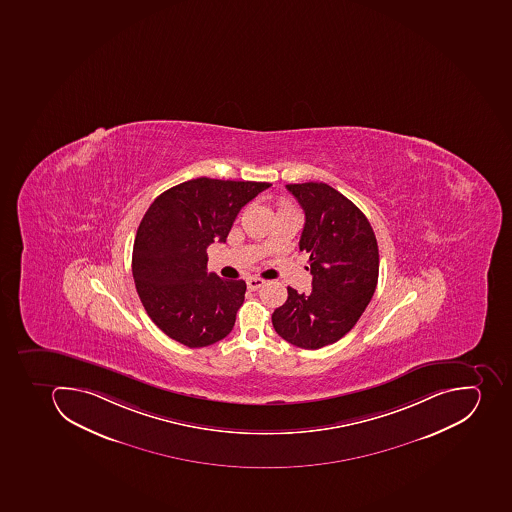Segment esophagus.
I'll return each instance as SVG.
<instances>
[{
  "label": "esophagus",
  "instance_id": "obj_1",
  "mask_svg": "<svg viewBox=\"0 0 512 512\" xmlns=\"http://www.w3.org/2000/svg\"><path fill=\"white\" fill-rule=\"evenodd\" d=\"M264 283H266V280L259 279V277H250V279L246 280V285H248L250 290H258Z\"/></svg>",
  "mask_w": 512,
  "mask_h": 512
}]
</instances>
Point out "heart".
<instances>
[{
  "label": "heart",
  "mask_w": 512,
  "mask_h": 512,
  "mask_svg": "<svg viewBox=\"0 0 512 512\" xmlns=\"http://www.w3.org/2000/svg\"><path fill=\"white\" fill-rule=\"evenodd\" d=\"M283 208H287V206H283Z\"/></svg>",
  "instance_id": "heart-1"
}]
</instances>
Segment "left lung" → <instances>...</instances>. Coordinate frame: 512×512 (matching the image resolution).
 Listing matches in <instances>:
<instances>
[{"mask_svg":"<svg viewBox=\"0 0 512 512\" xmlns=\"http://www.w3.org/2000/svg\"><path fill=\"white\" fill-rule=\"evenodd\" d=\"M287 190L306 216L300 250L309 254L312 291L288 287L272 325L291 345L324 348L345 337L372 300L379 246L361 209L327 183H290Z\"/></svg>","mask_w":512,"mask_h":512,"instance_id":"8db88e82","label":"left lung"}]
</instances>
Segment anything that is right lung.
Masks as SVG:
<instances>
[{
  "mask_svg": "<svg viewBox=\"0 0 512 512\" xmlns=\"http://www.w3.org/2000/svg\"><path fill=\"white\" fill-rule=\"evenodd\" d=\"M271 187L200 177L151 203L133 243L132 274L143 308L167 337L203 348L232 332L245 280L208 274V246L224 243L240 209Z\"/></svg>",
  "mask_w": 512,
  "mask_h": 512,
  "instance_id": "add662e5",
  "label": "right lung"
}]
</instances>
